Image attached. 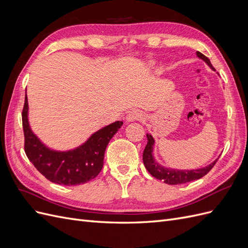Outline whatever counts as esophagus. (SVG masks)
<instances>
[{
    "label": "esophagus",
    "mask_w": 248,
    "mask_h": 248,
    "mask_svg": "<svg viewBox=\"0 0 248 248\" xmlns=\"http://www.w3.org/2000/svg\"><path fill=\"white\" fill-rule=\"evenodd\" d=\"M142 118V114L141 111L138 110V109H132V110H129L128 112H127L126 115V121L127 122H133V121H139V120H140Z\"/></svg>",
    "instance_id": "esophagus-1"
}]
</instances>
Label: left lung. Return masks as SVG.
<instances>
[{
  "instance_id": "1",
  "label": "left lung",
  "mask_w": 248,
  "mask_h": 248,
  "mask_svg": "<svg viewBox=\"0 0 248 248\" xmlns=\"http://www.w3.org/2000/svg\"><path fill=\"white\" fill-rule=\"evenodd\" d=\"M197 56L200 59H202V61H205L212 70H215L211 62H210V60L206 56L202 55L200 51H197ZM147 139H148V142L145 147L144 153H142V161H144L145 168L154 178L162 180L164 183L170 184V185L184 184L187 182L193 181V180L201 179L202 177H204L210 170H211V169L215 166V163L217 161L216 159L215 161L210 163L209 166L205 168H202L199 170H172L169 168H164V167H161L159 163H157L153 157V146L155 142L153 137L151 134L147 133Z\"/></svg>"
}]
</instances>
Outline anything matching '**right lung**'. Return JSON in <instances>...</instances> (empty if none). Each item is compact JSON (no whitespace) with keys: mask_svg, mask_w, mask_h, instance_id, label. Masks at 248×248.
I'll list each match as a JSON object with an SVG mask.
<instances>
[{"mask_svg":"<svg viewBox=\"0 0 248 248\" xmlns=\"http://www.w3.org/2000/svg\"><path fill=\"white\" fill-rule=\"evenodd\" d=\"M28 97L22 108V128L25 134V152L37 170L49 181L63 185H79L98 176L103 167L104 152L110 139L123 125L111 123L93 133L81 146L59 152L47 148L37 138L28 121Z\"/></svg>","mask_w":248,"mask_h":248,"instance_id":"right-lung-1","label":"right lung"}]
</instances>
